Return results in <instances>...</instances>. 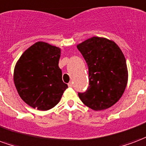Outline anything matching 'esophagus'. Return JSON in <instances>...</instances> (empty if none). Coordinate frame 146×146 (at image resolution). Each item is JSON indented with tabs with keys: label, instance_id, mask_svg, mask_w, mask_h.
<instances>
[{
	"label": "esophagus",
	"instance_id": "esophagus-1",
	"mask_svg": "<svg viewBox=\"0 0 146 146\" xmlns=\"http://www.w3.org/2000/svg\"><path fill=\"white\" fill-rule=\"evenodd\" d=\"M68 86H69V87H73V82H72V81L70 82V83L68 84Z\"/></svg>",
	"mask_w": 146,
	"mask_h": 146
}]
</instances>
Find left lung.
Here are the masks:
<instances>
[{"label": "left lung", "instance_id": "8db88e82", "mask_svg": "<svg viewBox=\"0 0 146 146\" xmlns=\"http://www.w3.org/2000/svg\"><path fill=\"white\" fill-rule=\"evenodd\" d=\"M89 70V87L78 93L82 102L94 111L113 106L121 98L128 83L125 56L116 43L92 37L77 45Z\"/></svg>", "mask_w": 146, "mask_h": 146}]
</instances>
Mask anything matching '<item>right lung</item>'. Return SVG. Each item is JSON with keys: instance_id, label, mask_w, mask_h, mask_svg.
<instances>
[{"instance_id": "1", "label": "right lung", "mask_w": 146, "mask_h": 146, "mask_svg": "<svg viewBox=\"0 0 146 146\" xmlns=\"http://www.w3.org/2000/svg\"><path fill=\"white\" fill-rule=\"evenodd\" d=\"M59 47L38 42L24 52L14 70V82L25 103L39 111H47L59 103L67 84L59 67Z\"/></svg>"}]
</instances>
